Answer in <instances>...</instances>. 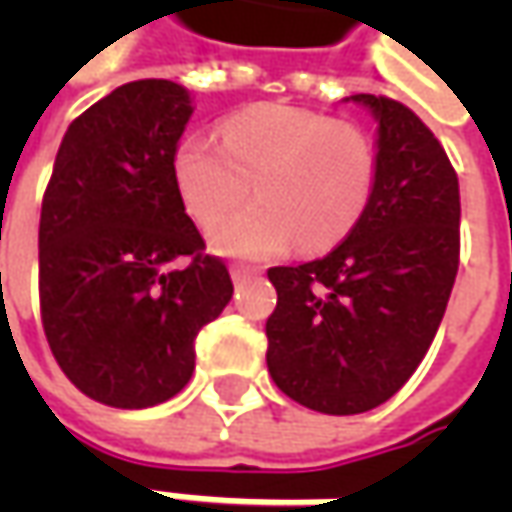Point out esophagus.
Wrapping results in <instances>:
<instances>
[{"instance_id": "34e87169", "label": "esophagus", "mask_w": 512, "mask_h": 512, "mask_svg": "<svg viewBox=\"0 0 512 512\" xmlns=\"http://www.w3.org/2000/svg\"><path fill=\"white\" fill-rule=\"evenodd\" d=\"M259 270L250 265H233L230 267V276H233V282L239 285V282H245V279H250V276H256Z\"/></svg>"}]
</instances>
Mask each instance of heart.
<instances>
[{
  "label": "heart",
  "instance_id": "1",
  "mask_svg": "<svg viewBox=\"0 0 512 512\" xmlns=\"http://www.w3.org/2000/svg\"><path fill=\"white\" fill-rule=\"evenodd\" d=\"M222 145L187 136L173 153V179L187 213L210 225L244 198L257 199L210 227L230 256H273L293 239L305 253L339 245L370 205L379 153L353 122L282 102L239 110L222 122Z\"/></svg>",
  "mask_w": 512,
  "mask_h": 512
}]
</instances>
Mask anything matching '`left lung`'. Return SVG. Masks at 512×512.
<instances>
[{
	"label": "left lung",
	"mask_w": 512,
	"mask_h": 512,
	"mask_svg": "<svg viewBox=\"0 0 512 512\" xmlns=\"http://www.w3.org/2000/svg\"><path fill=\"white\" fill-rule=\"evenodd\" d=\"M379 119L370 205L342 245L270 267L267 370L293 402L330 416L384 404L416 373L459 273V176L413 110L373 93Z\"/></svg>",
	"instance_id": "1"
}]
</instances>
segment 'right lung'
Wrapping results in <instances>:
<instances>
[{
	"label": "right lung",
	"instance_id": "add662e5",
	"mask_svg": "<svg viewBox=\"0 0 512 512\" xmlns=\"http://www.w3.org/2000/svg\"><path fill=\"white\" fill-rule=\"evenodd\" d=\"M190 113L168 79L116 88L70 122L45 187L42 327L62 373L108 407L173 399L193 376L199 330L233 296L173 179Z\"/></svg>",
	"mask_w": 512,
	"mask_h": 512
}]
</instances>
